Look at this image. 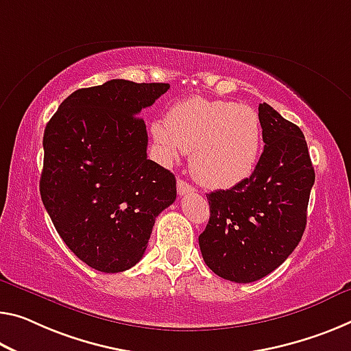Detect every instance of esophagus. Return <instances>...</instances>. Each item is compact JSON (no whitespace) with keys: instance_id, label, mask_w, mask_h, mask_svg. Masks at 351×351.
<instances>
[{"instance_id":"obj_1","label":"esophagus","mask_w":351,"mask_h":351,"mask_svg":"<svg viewBox=\"0 0 351 351\" xmlns=\"http://www.w3.org/2000/svg\"><path fill=\"white\" fill-rule=\"evenodd\" d=\"M177 191H179V194H188V193H193L194 188L190 185V183L179 179L177 180Z\"/></svg>"}]
</instances>
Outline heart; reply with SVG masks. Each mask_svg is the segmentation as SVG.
Here are the masks:
<instances>
[{
  "label": "heart",
  "instance_id": "obj_1",
  "mask_svg": "<svg viewBox=\"0 0 351 351\" xmlns=\"http://www.w3.org/2000/svg\"><path fill=\"white\" fill-rule=\"evenodd\" d=\"M150 133L165 160H177L182 150L193 152L194 177L212 188H230L247 179L261 152L257 112L224 100H183L171 108L166 122H154Z\"/></svg>",
  "mask_w": 351,
  "mask_h": 351
}]
</instances>
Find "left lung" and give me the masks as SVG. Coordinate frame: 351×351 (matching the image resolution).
Wrapping results in <instances>:
<instances>
[{
  "label": "left lung",
  "instance_id": "1",
  "mask_svg": "<svg viewBox=\"0 0 351 351\" xmlns=\"http://www.w3.org/2000/svg\"><path fill=\"white\" fill-rule=\"evenodd\" d=\"M258 121L265 147L254 172L229 190L207 194L210 219L199 235L207 267L240 284L265 278L292 254L315 182L300 127L268 104L258 105Z\"/></svg>",
  "mask_w": 351,
  "mask_h": 351
}]
</instances>
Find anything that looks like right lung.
Wrapping results in <instances>:
<instances>
[{
  "instance_id": "obj_1",
  "label": "right lung",
  "mask_w": 351,
  "mask_h": 351,
  "mask_svg": "<svg viewBox=\"0 0 351 351\" xmlns=\"http://www.w3.org/2000/svg\"><path fill=\"white\" fill-rule=\"evenodd\" d=\"M168 89L128 80L78 89L45 127L42 202L69 250L97 271L136 265L155 218L176 201V177L147 158L138 117Z\"/></svg>"
}]
</instances>
